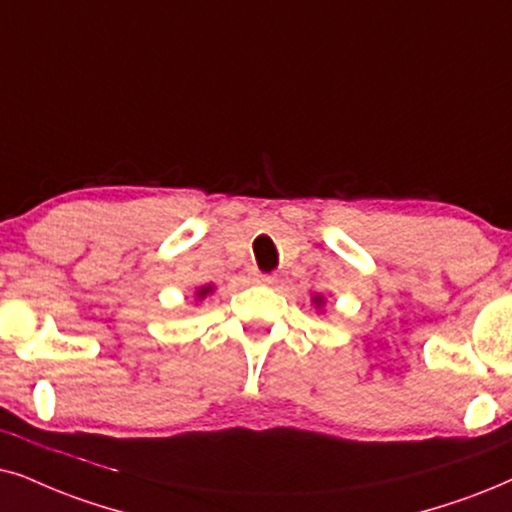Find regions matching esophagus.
Instances as JSON below:
<instances>
[{
  "mask_svg": "<svg viewBox=\"0 0 512 512\" xmlns=\"http://www.w3.org/2000/svg\"><path fill=\"white\" fill-rule=\"evenodd\" d=\"M250 281L252 283H260V286H271V283H274L276 278L271 276V274H262V271H252Z\"/></svg>",
  "mask_w": 512,
  "mask_h": 512,
  "instance_id": "1",
  "label": "esophagus"
}]
</instances>
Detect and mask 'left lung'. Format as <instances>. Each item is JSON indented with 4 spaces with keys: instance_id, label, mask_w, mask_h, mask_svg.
I'll list each match as a JSON object with an SVG mask.
<instances>
[{
    "instance_id": "1",
    "label": "left lung",
    "mask_w": 512,
    "mask_h": 512,
    "mask_svg": "<svg viewBox=\"0 0 512 512\" xmlns=\"http://www.w3.org/2000/svg\"><path fill=\"white\" fill-rule=\"evenodd\" d=\"M312 302L316 304V307L321 309V307H323V302H326V297H323V295H314V297H312Z\"/></svg>"
}]
</instances>
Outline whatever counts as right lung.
I'll use <instances>...</instances> for the list:
<instances>
[{"label": "right lung", "instance_id": "right-lung-1", "mask_svg": "<svg viewBox=\"0 0 512 512\" xmlns=\"http://www.w3.org/2000/svg\"><path fill=\"white\" fill-rule=\"evenodd\" d=\"M212 290H215V286H200V288H196V300H205V297H208Z\"/></svg>", "mask_w": 512, "mask_h": 512}]
</instances>
